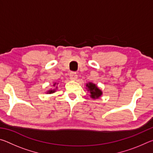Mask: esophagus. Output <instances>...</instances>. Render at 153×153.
Masks as SVG:
<instances>
[{
  "mask_svg": "<svg viewBox=\"0 0 153 153\" xmlns=\"http://www.w3.org/2000/svg\"><path fill=\"white\" fill-rule=\"evenodd\" d=\"M69 77H70V78L71 79L75 80L76 79H77V73H76V72H74V71L71 72V73L69 74Z\"/></svg>",
  "mask_w": 153,
  "mask_h": 153,
  "instance_id": "34e87169",
  "label": "esophagus"
}]
</instances>
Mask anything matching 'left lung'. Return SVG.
I'll list each match as a JSON object with an SVG mask.
<instances>
[{
	"mask_svg": "<svg viewBox=\"0 0 153 153\" xmlns=\"http://www.w3.org/2000/svg\"><path fill=\"white\" fill-rule=\"evenodd\" d=\"M86 86H88V90L90 92V97L92 98H98L101 96V90L98 89L95 84L89 83L86 85Z\"/></svg>",
	"mask_w": 153,
	"mask_h": 153,
	"instance_id": "1",
	"label": "left lung"
}]
</instances>
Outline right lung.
I'll return each mask as SVG.
<instances>
[{
	"label": "right lung",
	"instance_id": "1",
	"mask_svg": "<svg viewBox=\"0 0 153 153\" xmlns=\"http://www.w3.org/2000/svg\"><path fill=\"white\" fill-rule=\"evenodd\" d=\"M55 84H54V86H55ZM55 90H49V91L48 92V93H49V94H51V93H53V92H55Z\"/></svg>",
	"mask_w": 153,
	"mask_h": 153
}]
</instances>
